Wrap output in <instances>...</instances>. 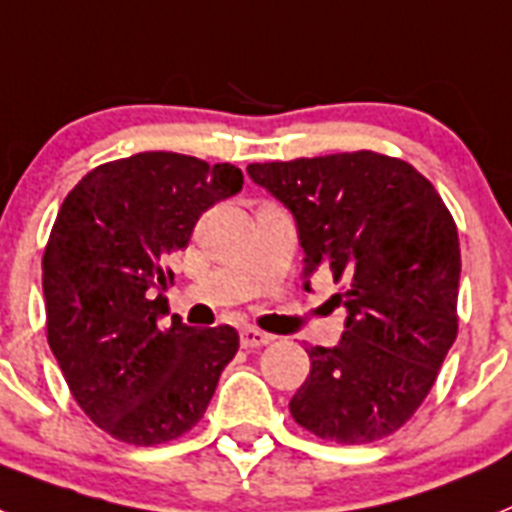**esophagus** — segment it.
Wrapping results in <instances>:
<instances>
[{"mask_svg": "<svg viewBox=\"0 0 512 512\" xmlns=\"http://www.w3.org/2000/svg\"><path fill=\"white\" fill-rule=\"evenodd\" d=\"M239 338H242L244 349H260V346H268V343L273 341V336H268V333H263V330L257 328H242Z\"/></svg>", "mask_w": 512, "mask_h": 512, "instance_id": "34e87169", "label": "esophagus"}]
</instances>
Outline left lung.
Listing matches in <instances>:
<instances>
[{
	"label": "left lung",
	"instance_id": "1",
	"mask_svg": "<svg viewBox=\"0 0 512 512\" xmlns=\"http://www.w3.org/2000/svg\"><path fill=\"white\" fill-rule=\"evenodd\" d=\"M252 182L294 213L304 278L343 283L346 330L312 346L291 398L294 422L322 440L364 445L422 406L458 336V229L411 163L375 150L249 163Z\"/></svg>",
	"mask_w": 512,
	"mask_h": 512
}]
</instances>
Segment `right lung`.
Masks as SVG:
<instances>
[{
  "label": "right lung",
  "mask_w": 512,
  "mask_h": 512,
  "mask_svg": "<svg viewBox=\"0 0 512 512\" xmlns=\"http://www.w3.org/2000/svg\"><path fill=\"white\" fill-rule=\"evenodd\" d=\"M242 171L148 150L96 166L64 197L44 252L46 338L90 422L127 445L187 435L239 351L229 325H161L166 268Z\"/></svg>",
  "instance_id": "1"
}]
</instances>
